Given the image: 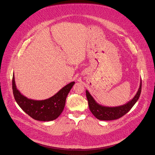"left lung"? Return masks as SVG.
<instances>
[{"mask_svg": "<svg viewBox=\"0 0 155 155\" xmlns=\"http://www.w3.org/2000/svg\"><path fill=\"white\" fill-rule=\"evenodd\" d=\"M142 81L139 85V88L135 95L131 101L122 106L116 107H107L98 104L94 98L89 91L86 90V95L88 102V106L91 113L94 114L98 120L109 121L120 118L126 114L132 109L135 104L137 102L140 97L142 89Z\"/></svg>", "mask_w": 155, "mask_h": 155, "instance_id": "1", "label": "left lung"}]
</instances>
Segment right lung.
<instances>
[{"label": "right lung", "instance_id": "right-lung-1", "mask_svg": "<svg viewBox=\"0 0 155 155\" xmlns=\"http://www.w3.org/2000/svg\"><path fill=\"white\" fill-rule=\"evenodd\" d=\"M12 83L13 95L18 106L33 119L42 121L54 120L61 114L65 107L66 98L75 83L72 81L67 84L50 98L37 101L28 98L17 89L14 74Z\"/></svg>", "mask_w": 155, "mask_h": 155}]
</instances>
